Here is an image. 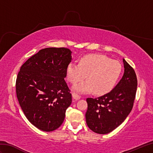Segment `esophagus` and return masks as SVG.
<instances>
[{
    "label": "esophagus",
    "instance_id": "esophagus-1",
    "mask_svg": "<svg viewBox=\"0 0 153 153\" xmlns=\"http://www.w3.org/2000/svg\"><path fill=\"white\" fill-rule=\"evenodd\" d=\"M71 95H72V97H73V99L74 100H78V99H80V97L78 95H77L76 93H72V94H71Z\"/></svg>",
    "mask_w": 153,
    "mask_h": 153
}]
</instances>
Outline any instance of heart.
I'll return each mask as SVG.
<instances>
[{
	"instance_id": "b5f03b06",
	"label": "heart",
	"mask_w": 153,
	"mask_h": 153,
	"mask_svg": "<svg viewBox=\"0 0 153 153\" xmlns=\"http://www.w3.org/2000/svg\"><path fill=\"white\" fill-rule=\"evenodd\" d=\"M121 72L122 66L119 62L95 54L82 57L79 64L71 62L66 68L67 78L71 83L82 81L86 76L88 78L72 87L74 91L81 94L108 93L116 85Z\"/></svg>"
}]
</instances>
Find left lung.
I'll list each match as a JSON object with an SVG mask.
<instances>
[{"label":"left lung","instance_id":"8db88e82","mask_svg":"<svg viewBox=\"0 0 153 153\" xmlns=\"http://www.w3.org/2000/svg\"><path fill=\"white\" fill-rule=\"evenodd\" d=\"M124 73L111 91L97 98H87V125L99 134H106L121 124L131 111L137 80L134 70L123 58Z\"/></svg>","mask_w":153,"mask_h":153}]
</instances>
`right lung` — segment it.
<instances>
[{"label": "right lung", "instance_id": "1", "mask_svg": "<svg viewBox=\"0 0 153 153\" xmlns=\"http://www.w3.org/2000/svg\"><path fill=\"white\" fill-rule=\"evenodd\" d=\"M71 60L68 48H43L29 58L18 74L19 105L29 121L42 131L59 128L71 105V94L64 78Z\"/></svg>", "mask_w": 153, "mask_h": 153}]
</instances>
